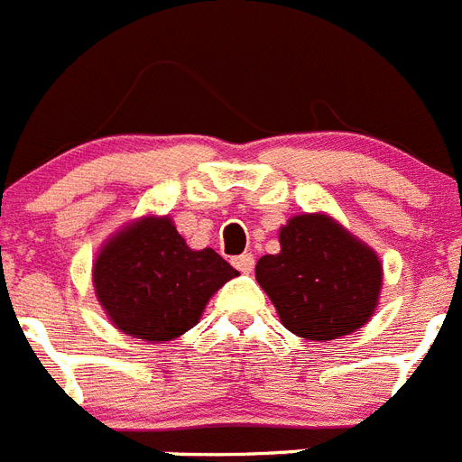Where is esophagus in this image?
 Returning <instances> with one entry per match:
<instances>
[{
  "mask_svg": "<svg viewBox=\"0 0 462 462\" xmlns=\"http://www.w3.org/2000/svg\"><path fill=\"white\" fill-rule=\"evenodd\" d=\"M232 265L237 267L239 273L249 274L251 270H254L255 261H254V255H251V254H242V255H237V258H232Z\"/></svg>",
  "mask_w": 462,
  "mask_h": 462,
  "instance_id": "obj_1",
  "label": "esophagus"
}]
</instances>
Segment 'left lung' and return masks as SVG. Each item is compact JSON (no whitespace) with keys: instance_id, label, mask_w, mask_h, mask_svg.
Segmentation results:
<instances>
[{"instance_id":"obj_1","label":"left lung","mask_w":462,"mask_h":462,"mask_svg":"<svg viewBox=\"0 0 462 462\" xmlns=\"http://www.w3.org/2000/svg\"><path fill=\"white\" fill-rule=\"evenodd\" d=\"M279 254L263 255L255 279L291 333L336 340L374 317L383 265L371 246L327 213H300L279 230Z\"/></svg>"}]
</instances>
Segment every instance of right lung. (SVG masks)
<instances>
[{
	"instance_id": "obj_1",
	"label": "right lung",
	"mask_w": 462,
	"mask_h": 462,
	"mask_svg": "<svg viewBox=\"0 0 462 462\" xmlns=\"http://www.w3.org/2000/svg\"><path fill=\"white\" fill-rule=\"evenodd\" d=\"M237 270L213 249H189L169 216H145L112 235L93 263V289L119 331L173 340Z\"/></svg>"
}]
</instances>
